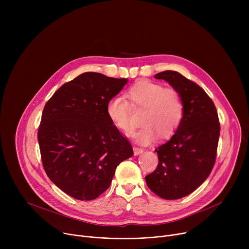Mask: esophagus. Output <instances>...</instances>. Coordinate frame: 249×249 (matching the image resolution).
<instances>
[{
  "label": "esophagus",
  "mask_w": 249,
  "mask_h": 249,
  "mask_svg": "<svg viewBox=\"0 0 249 249\" xmlns=\"http://www.w3.org/2000/svg\"><path fill=\"white\" fill-rule=\"evenodd\" d=\"M133 150H134V155L135 156H137V155H139V154H141V153H143V149H141V148H138V147H133Z\"/></svg>",
  "instance_id": "34e87169"
}]
</instances>
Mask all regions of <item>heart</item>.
<instances>
[{"instance_id": "obj_1", "label": "heart", "mask_w": 249, "mask_h": 249, "mask_svg": "<svg viewBox=\"0 0 249 249\" xmlns=\"http://www.w3.org/2000/svg\"><path fill=\"white\" fill-rule=\"evenodd\" d=\"M125 97L114 96L106 105V113L112 124L125 135L134 128L132 109L142 110L143 125L134 138L141 144H150L159 135L161 139L171 137L179 128L184 114V106L179 92L173 88H163L158 83L142 80L130 87Z\"/></svg>"}]
</instances>
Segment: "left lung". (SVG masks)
Returning <instances> with one entry per match:
<instances>
[{"label":"left lung","mask_w":249,"mask_h":249,"mask_svg":"<svg viewBox=\"0 0 249 249\" xmlns=\"http://www.w3.org/2000/svg\"><path fill=\"white\" fill-rule=\"evenodd\" d=\"M155 78L179 92L184 114L170 140L155 150L159 164L146 176V183L162 199H180L196 190L214 167L220 137L218 112L205 90L178 72L164 71Z\"/></svg>","instance_id":"1"}]
</instances>
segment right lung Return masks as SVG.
I'll list each match as a JSON object with an SVG mask.
<instances>
[{
	"mask_svg": "<svg viewBox=\"0 0 249 249\" xmlns=\"http://www.w3.org/2000/svg\"><path fill=\"white\" fill-rule=\"evenodd\" d=\"M126 84L87 72L64 84L44 106L37 134L42 164L71 197L97 198L110 186L117 165L133 156L130 142L106 113Z\"/></svg>",
	"mask_w": 249,
	"mask_h": 249,
	"instance_id": "1",
	"label": "right lung"
}]
</instances>
